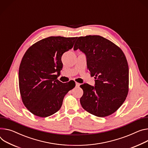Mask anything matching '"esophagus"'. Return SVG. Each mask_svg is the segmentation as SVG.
<instances>
[{"instance_id":"esophagus-1","label":"esophagus","mask_w":148,"mask_h":148,"mask_svg":"<svg viewBox=\"0 0 148 148\" xmlns=\"http://www.w3.org/2000/svg\"><path fill=\"white\" fill-rule=\"evenodd\" d=\"M75 85H76V87H79V86H80V84L78 83H77V82H76V83H75Z\"/></svg>"}]
</instances>
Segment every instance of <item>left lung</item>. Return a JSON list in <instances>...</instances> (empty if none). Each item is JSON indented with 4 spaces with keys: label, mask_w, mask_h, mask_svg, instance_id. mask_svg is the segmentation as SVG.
<instances>
[{
    "label": "left lung",
    "mask_w": 148,
    "mask_h": 148,
    "mask_svg": "<svg viewBox=\"0 0 148 148\" xmlns=\"http://www.w3.org/2000/svg\"><path fill=\"white\" fill-rule=\"evenodd\" d=\"M74 50L87 57V69L95 76V86H80L83 108L97 117L114 113L125 101L129 91V67L123 52L109 39L99 35L78 37Z\"/></svg>",
    "instance_id": "left-lung-1"
}]
</instances>
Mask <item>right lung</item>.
<instances>
[{
  "instance_id": "1",
  "label": "right lung",
  "mask_w": 148,
  "mask_h": 148,
  "mask_svg": "<svg viewBox=\"0 0 148 148\" xmlns=\"http://www.w3.org/2000/svg\"><path fill=\"white\" fill-rule=\"evenodd\" d=\"M77 39L49 36L26 51L19 66V86L22 102L33 114L46 117L57 112L66 94L75 87V82L65 85L57 78L62 69L61 57Z\"/></svg>"
}]
</instances>
